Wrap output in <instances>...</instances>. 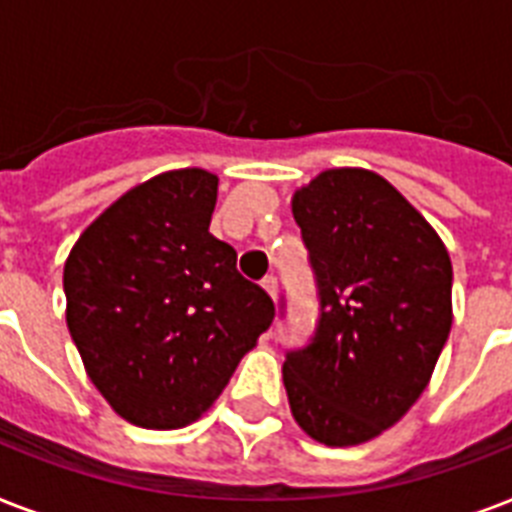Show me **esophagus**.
I'll use <instances>...</instances> for the list:
<instances>
[{
    "label": "esophagus",
    "instance_id": "1",
    "mask_svg": "<svg viewBox=\"0 0 512 512\" xmlns=\"http://www.w3.org/2000/svg\"><path fill=\"white\" fill-rule=\"evenodd\" d=\"M263 289L268 292V297H271V300H276V289H279V281H276V276H265Z\"/></svg>",
    "mask_w": 512,
    "mask_h": 512
}]
</instances>
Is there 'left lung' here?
<instances>
[{"mask_svg": "<svg viewBox=\"0 0 512 512\" xmlns=\"http://www.w3.org/2000/svg\"><path fill=\"white\" fill-rule=\"evenodd\" d=\"M319 284L311 345L289 350L284 388L319 444L356 446L396 425L452 329V260L433 225L382 175L335 167L292 196Z\"/></svg>", "mask_w": 512, "mask_h": 512, "instance_id": "1", "label": "left lung"}]
</instances>
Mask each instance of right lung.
<instances>
[{"mask_svg":"<svg viewBox=\"0 0 512 512\" xmlns=\"http://www.w3.org/2000/svg\"><path fill=\"white\" fill-rule=\"evenodd\" d=\"M217 175L170 170L95 217L63 268L66 324L122 420L185 428L215 404L271 327L273 300L209 233Z\"/></svg>","mask_w":512,"mask_h":512,"instance_id":"add662e5","label":"right lung"}]
</instances>
